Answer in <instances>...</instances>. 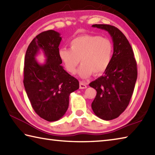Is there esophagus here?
Instances as JSON below:
<instances>
[{
	"mask_svg": "<svg viewBox=\"0 0 155 155\" xmlns=\"http://www.w3.org/2000/svg\"><path fill=\"white\" fill-rule=\"evenodd\" d=\"M87 87L86 84L85 83H84L83 81H80V89H85Z\"/></svg>",
	"mask_w": 155,
	"mask_h": 155,
	"instance_id": "esophagus-1",
	"label": "esophagus"
}]
</instances>
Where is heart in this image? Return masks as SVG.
Here are the masks:
<instances>
[{
    "mask_svg": "<svg viewBox=\"0 0 155 155\" xmlns=\"http://www.w3.org/2000/svg\"><path fill=\"white\" fill-rule=\"evenodd\" d=\"M70 47L61 48L59 57L67 71L71 74L76 71L80 60L78 75L81 78H89L93 73L96 75L103 74L111 61L113 45L106 38L84 35L73 40Z\"/></svg>",
    "mask_w": 155,
    "mask_h": 155,
    "instance_id": "b5f03b06",
    "label": "heart"
}]
</instances>
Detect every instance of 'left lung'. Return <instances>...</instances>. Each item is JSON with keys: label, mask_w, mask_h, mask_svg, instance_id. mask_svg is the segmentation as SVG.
Listing matches in <instances>:
<instances>
[{"label": "left lung", "mask_w": 155, "mask_h": 155, "mask_svg": "<svg viewBox=\"0 0 155 155\" xmlns=\"http://www.w3.org/2000/svg\"><path fill=\"white\" fill-rule=\"evenodd\" d=\"M92 26L107 31L113 42L109 67L103 75L89 84L97 92L92 103L94 114L103 120H112L118 117L130 103L138 76L137 64L132 46L118 28L107 24Z\"/></svg>", "instance_id": "left-lung-1"}]
</instances>
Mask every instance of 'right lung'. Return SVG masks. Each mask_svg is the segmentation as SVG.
Segmentation results:
<instances>
[{
    "mask_svg": "<svg viewBox=\"0 0 155 155\" xmlns=\"http://www.w3.org/2000/svg\"><path fill=\"white\" fill-rule=\"evenodd\" d=\"M60 34L54 30L43 31L34 38L26 51L24 84L31 107L40 117L55 121L65 115L71 92L79 88V81L61 65L59 46ZM42 50L47 58L40 64L35 57Z\"/></svg>",
    "mask_w": 155,
    "mask_h": 155,
    "instance_id": "obj_1",
    "label": "right lung"
}]
</instances>
